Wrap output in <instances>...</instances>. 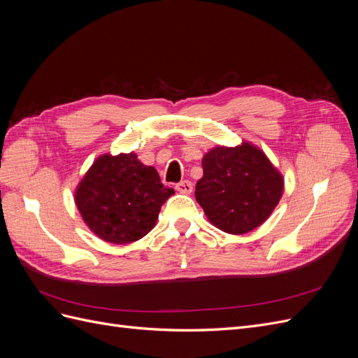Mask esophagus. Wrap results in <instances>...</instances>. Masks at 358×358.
Instances as JSON below:
<instances>
[{"label":"esophagus","mask_w":358,"mask_h":358,"mask_svg":"<svg viewBox=\"0 0 358 358\" xmlns=\"http://www.w3.org/2000/svg\"><path fill=\"white\" fill-rule=\"evenodd\" d=\"M176 189L182 194H191L192 192V183L189 180H182L176 183Z\"/></svg>","instance_id":"obj_1"}]
</instances>
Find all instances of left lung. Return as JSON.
<instances>
[{"label": "left lung", "instance_id": "8db88e82", "mask_svg": "<svg viewBox=\"0 0 358 358\" xmlns=\"http://www.w3.org/2000/svg\"><path fill=\"white\" fill-rule=\"evenodd\" d=\"M196 199L209 221L230 234L262 225L282 196L284 180L255 146L215 148L203 157Z\"/></svg>", "mask_w": 358, "mask_h": 358}]
</instances>
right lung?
<instances>
[{"label":"right lung","instance_id":"1","mask_svg":"<svg viewBox=\"0 0 358 358\" xmlns=\"http://www.w3.org/2000/svg\"><path fill=\"white\" fill-rule=\"evenodd\" d=\"M175 192L158 171L136 154L103 155L76 189L85 222L103 241L124 245L142 239L158 220L161 206Z\"/></svg>","mask_w":358,"mask_h":358}]
</instances>
